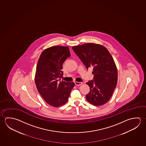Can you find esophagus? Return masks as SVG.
<instances>
[{
	"label": "esophagus",
	"instance_id": "esophagus-1",
	"mask_svg": "<svg viewBox=\"0 0 146 146\" xmlns=\"http://www.w3.org/2000/svg\"><path fill=\"white\" fill-rule=\"evenodd\" d=\"M74 83H75V85L77 86H80V85L82 84V82H74Z\"/></svg>",
	"mask_w": 146,
	"mask_h": 146
}]
</instances>
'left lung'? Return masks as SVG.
Segmentation results:
<instances>
[{"label":"left lung","instance_id":"left-lung-1","mask_svg":"<svg viewBox=\"0 0 146 146\" xmlns=\"http://www.w3.org/2000/svg\"><path fill=\"white\" fill-rule=\"evenodd\" d=\"M87 69L92 67L94 78L87 82L90 92L88 102L94 106L104 105L110 100L117 82V67L108 49L100 44L87 43L72 46Z\"/></svg>","mask_w":146,"mask_h":146}]
</instances>
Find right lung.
Returning a JSON list of instances; mask_svg holds the SVG:
<instances>
[{
    "instance_id": "obj_1",
    "label": "right lung",
    "mask_w": 146,
    "mask_h": 146,
    "mask_svg": "<svg viewBox=\"0 0 146 146\" xmlns=\"http://www.w3.org/2000/svg\"><path fill=\"white\" fill-rule=\"evenodd\" d=\"M70 56L68 46H52L41 53L36 67L35 82L39 94L48 104L58 107L68 102L73 82L60 80L62 64Z\"/></svg>"
}]
</instances>
